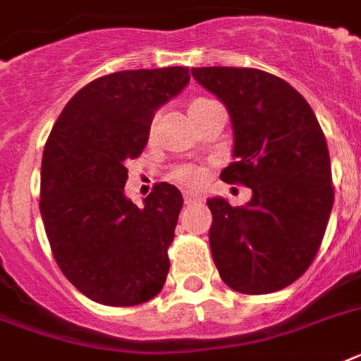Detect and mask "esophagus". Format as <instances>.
I'll return each mask as SVG.
<instances>
[{"instance_id": "1", "label": "esophagus", "mask_w": 361, "mask_h": 361, "mask_svg": "<svg viewBox=\"0 0 361 361\" xmlns=\"http://www.w3.org/2000/svg\"><path fill=\"white\" fill-rule=\"evenodd\" d=\"M200 200H202L200 196L192 195V192H189V190H187V192H183V202H185L187 206H190V204H195V202H200Z\"/></svg>"}]
</instances>
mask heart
Segmentation results:
<instances>
[{
    "label": "heart",
    "mask_w": 361,
    "mask_h": 361,
    "mask_svg": "<svg viewBox=\"0 0 361 361\" xmlns=\"http://www.w3.org/2000/svg\"><path fill=\"white\" fill-rule=\"evenodd\" d=\"M202 102H207V99H196V102L190 104V107H192V105L202 104ZM171 178L176 181V183H180V185L198 187L202 181H204V171L195 165H181V166H176L174 171H172Z\"/></svg>",
    "instance_id": "1"
}]
</instances>
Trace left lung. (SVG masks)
Here are the masks:
<instances>
[{"label": "left lung", "mask_w": 361, "mask_h": 361, "mask_svg": "<svg viewBox=\"0 0 361 361\" xmlns=\"http://www.w3.org/2000/svg\"><path fill=\"white\" fill-rule=\"evenodd\" d=\"M190 74L231 116L233 163L221 180L252 189L247 206L207 200L213 262L233 291H280L312 265L334 206L323 130L302 94L269 72L206 66Z\"/></svg>", "instance_id": "1"}]
</instances>
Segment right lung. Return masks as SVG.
Wrapping results in <instances>:
<instances>
[{"instance_id": "right-lung-1", "label": "right lung", "mask_w": 361, "mask_h": 361, "mask_svg": "<svg viewBox=\"0 0 361 361\" xmlns=\"http://www.w3.org/2000/svg\"><path fill=\"white\" fill-rule=\"evenodd\" d=\"M189 79L183 66L102 75L66 104L44 146L40 215L49 247L94 302L137 306L165 286L183 196L161 181L137 207L124 196L126 163L145 150L157 107Z\"/></svg>"}]
</instances>
